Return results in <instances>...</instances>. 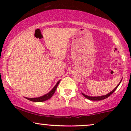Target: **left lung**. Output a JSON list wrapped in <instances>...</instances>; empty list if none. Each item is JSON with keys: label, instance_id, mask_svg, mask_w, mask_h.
<instances>
[{"label": "left lung", "instance_id": "1", "mask_svg": "<svg viewBox=\"0 0 131 131\" xmlns=\"http://www.w3.org/2000/svg\"><path fill=\"white\" fill-rule=\"evenodd\" d=\"M121 81H122V79H121ZM121 81H120L119 84L117 85V86L116 87V88L114 89L113 90L112 92H110L108 93V94H107L106 95H105L99 96V97H90V96L87 95H85L84 94H82V95H83L84 96L85 98H87L88 99H89V100H103V99H105L108 98V97H110V96L111 95H112L113 93L114 92L116 91V89L117 88H118V87L119 86V85L120 83H121Z\"/></svg>", "mask_w": 131, "mask_h": 131}]
</instances>
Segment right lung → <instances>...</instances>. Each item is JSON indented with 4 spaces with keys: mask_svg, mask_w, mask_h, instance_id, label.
I'll return each instance as SVG.
<instances>
[{
    "mask_svg": "<svg viewBox=\"0 0 131 131\" xmlns=\"http://www.w3.org/2000/svg\"><path fill=\"white\" fill-rule=\"evenodd\" d=\"M60 82V81H58V82H57V84L55 85V87H54V88L52 89L51 90L48 94L44 95L41 96V97H36V98H28V97H25V98L28 99V100H30V101L35 102H42L46 101V100L50 99L51 97H52V95L54 94L55 91H56L57 86H58V84H59Z\"/></svg>",
    "mask_w": 131,
    "mask_h": 131,
    "instance_id": "add662e5",
    "label": "right lung"
}]
</instances>
